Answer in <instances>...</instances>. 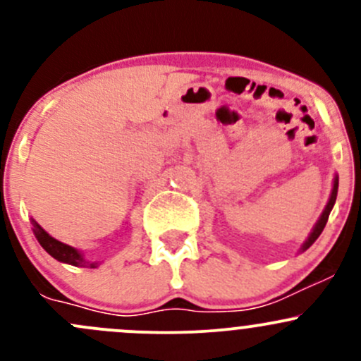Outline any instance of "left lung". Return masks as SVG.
Returning <instances> with one entry per match:
<instances>
[{"instance_id": "1", "label": "left lung", "mask_w": 361, "mask_h": 361, "mask_svg": "<svg viewBox=\"0 0 361 361\" xmlns=\"http://www.w3.org/2000/svg\"><path fill=\"white\" fill-rule=\"evenodd\" d=\"M337 190H338V176L336 174L334 176V185H332V192H330V197H329V202H326L325 209H323L322 216L318 218V221L314 224V227H312L311 234L307 235V239L304 241V245L300 246V253L302 251H305L309 248V246H312V243L316 241V239L319 238V234L323 232V228H325L326 221H329V216H330V211H332L334 204H336V199H337Z\"/></svg>"}]
</instances>
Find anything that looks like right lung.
<instances>
[{
	"label": "right lung",
	"mask_w": 361,
	"mask_h": 361,
	"mask_svg": "<svg viewBox=\"0 0 361 361\" xmlns=\"http://www.w3.org/2000/svg\"><path fill=\"white\" fill-rule=\"evenodd\" d=\"M31 224H32V232H35V238L38 239V243L42 245V248L54 257L56 260L63 262V264H69V265H75V267H90V269H96L99 267V262H89L83 253L80 250L73 248V246L64 245V243L57 241L56 238L49 234L42 225L38 224L36 220L31 218Z\"/></svg>",
	"instance_id": "obj_1"
}]
</instances>
